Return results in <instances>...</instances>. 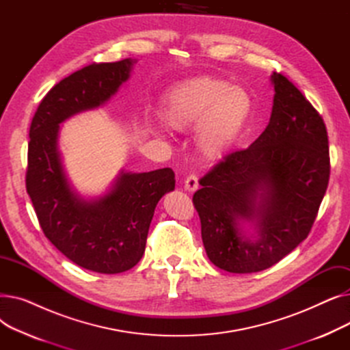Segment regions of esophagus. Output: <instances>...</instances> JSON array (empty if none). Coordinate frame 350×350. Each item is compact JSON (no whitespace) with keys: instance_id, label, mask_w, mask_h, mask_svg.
<instances>
[{"instance_id":"obj_1","label":"esophagus","mask_w":350,"mask_h":350,"mask_svg":"<svg viewBox=\"0 0 350 350\" xmlns=\"http://www.w3.org/2000/svg\"><path fill=\"white\" fill-rule=\"evenodd\" d=\"M198 187V178L196 174H189L185 180V189L189 191H194Z\"/></svg>"}]
</instances>
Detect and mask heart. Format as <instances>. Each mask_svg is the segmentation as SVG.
Segmentation results:
<instances>
[{
	"instance_id": "1",
	"label": "heart",
	"mask_w": 350,
	"mask_h": 350,
	"mask_svg": "<svg viewBox=\"0 0 350 350\" xmlns=\"http://www.w3.org/2000/svg\"><path fill=\"white\" fill-rule=\"evenodd\" d=\"M247 92L218 78H198L165 96L161 119L174 131H186L197 120L196 144L206 157L223 154L240 135L251 113Z\"/></svg>"
}]
</instances>
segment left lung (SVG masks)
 Listing matches in <instances>:
<instances>
[{"label":"left lung","instance_id":"8db88e82","mask_svg":"<svg viewBox=\"0 0 350 350\" xmlns=\"http://www.w3.org/2000/svg\"><path fill=\"white\" fill-rule=\"evenodd\" d=\"M269 123L248 149L228 153L200 178L193 204L210 261L224 271H264L295 250L308 234L327 189L330 161L322 116L282 73ZM255 221L260 239L237 223Z\"/></svg>","mask_w":350,"mask_h":350}]
</instances>
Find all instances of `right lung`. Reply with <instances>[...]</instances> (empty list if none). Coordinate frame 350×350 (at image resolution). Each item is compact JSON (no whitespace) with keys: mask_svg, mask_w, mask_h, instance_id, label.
<instances>
[{"mask_svg":"<svg viewBox=\"0 0 350 350\" xmlns=\"http://www.w3.org/2000/svg\"><path fill=\"white\" fill-rule=\"evenodd\" d=\"M133 61L90 64L55 85L32 118L27 193L48 240L77 265L100 273L133 268L143 256L159 200L174 190L169 167L122 173L113 190L98 201L72 191L58 152L59 123L115 95Z\"/></svg>","mask_w":350,"mask_h":350,"instance_id":"right-lung-1","label":"right lung"}]
</instances>
